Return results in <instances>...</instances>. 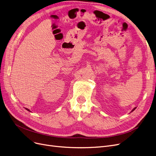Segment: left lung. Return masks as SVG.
<instances>
[{"mask_svg": "<svg viewBox=\"0 0 156 156\" xmlns=\"http://www.w3.org/2000/svg\"><path fill=\"white\" fill-rule=\"evenodd\" d=\"M135 109H136V108H134V109H133V110H132V111H134V110H135Z\"/></svg>", "mask_w": 156, "mask_h": 156, "instance_id": "obj_1", "label": "left lung"}]
</instances>
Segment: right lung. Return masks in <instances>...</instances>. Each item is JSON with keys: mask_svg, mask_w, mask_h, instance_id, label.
<instances>
[{"mask_svg": "<svg viewBox=\"0 0 156 156\" xmlns=\"http://www.w3.org/2000/svg\"><path fill=\"white\" fill-rule=\"evenodd\" d=\"M26 110H27V111H30V110H29V109H28V108H26Z\"/></svg>", "mask_w": 156, "mask_h": 156, "instance_id": "1", "label": "right lung"}]
</instances>
